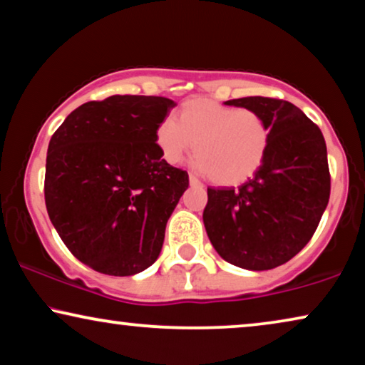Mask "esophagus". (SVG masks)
Wrapping results in <instances>:
<instances>
[{"label": "esophagus", "mask_w": 365, "mask_h": 365, "mask_svg": "<svg viewBox=\"0 0 365 365\" xmlns=\"http://www.w3.org/2000/svg\"><path fill=\"white\" fill-rule=\"evenodd\" d=\"M188 182H190L192 187H197V188H202L203 185L200 182H198V178L193 177V175H188Z\"/></svg>", "instance_id": "obj_1"}]
</instances>
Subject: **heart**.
<instances>
[{"label":"heart","mask_w":365,"mask_h":365,"mask_svg":"<svg viewBox=\"0 0 365 365\" xmlns=\"http://www.w3.org/2000/svg\"><path fill=\"white\" fill-rule=\"evenodd\" d=\"M155 142L168 163H180L195 145L193 165L218 185L245 182L265 162L270 126L249 108L208 98L188 100L158 125Z\"/></svg>","instance_id":"obj_1"}]
</instances>
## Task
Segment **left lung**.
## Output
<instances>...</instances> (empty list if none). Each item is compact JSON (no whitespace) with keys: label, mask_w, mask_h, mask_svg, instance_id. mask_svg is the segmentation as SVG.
Masks as SVG:
<instances>
[{"label":"left lung","mask_w":365,"mask_h":365,"mask_svg":"<svg viewBox=\"0 0 365 365\" xmlns=\"http://www.w3.org/2000/svg\"><path fill=\"white\" fill-rule=\"evenodd\" d=\"M270 126L265 162L239 188H208L203 223L217 254L245 270L275 269L312 239L330 197L322 132L290 101L247 96Z\"/></svg>","instance_id":"8db88e82"}]
</instances>
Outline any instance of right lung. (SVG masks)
Segmentation results:
<instances>
[{
	"mask_svg": "<svg viewBox=\"0 0 365 365\" xmlns=\"http://www.w3.org/2000/svg\"><path fill=\"white\" fill-rule=\"evenodd\" d=\"M165 96L113 95L73 110L48 145L45 202L68 250L100 274L148 269L188 173L162 158Z\"/></svg>",
	"mask_w": 365,
	"mask_h": 365,
	"instance_id": "1",
	"label": "right lung"
}]
</instances>
